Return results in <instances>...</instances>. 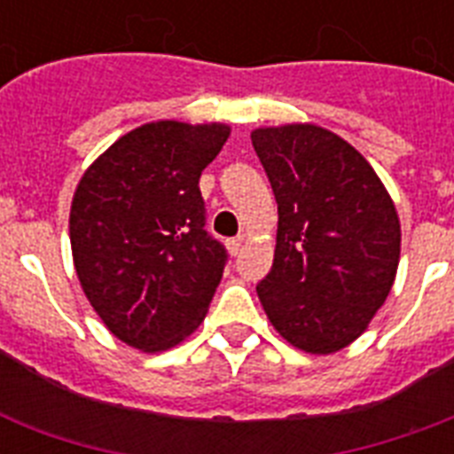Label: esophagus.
Masks as SVG:
<instances>
[{
    "label": "esophagus",
    "mask_w": 454,
    "mask_h": 454,
    "mask_svg": "<svg viewBox=\"0 0 454 454\" xmlns=\"http://www.w3.org/2000/svg\"><path fill=\"white\" fill-rule=\"evenodd\" d=\"M242 242H245V238H233V240H228L226 245H228V252H231V254H238V252H240V247H242Z\"/></svg>",
    "instance_id": "34e87169"
}]
</instances>
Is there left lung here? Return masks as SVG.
Masks as SVG:
<instances>
[{
  "instance_id": "8db88e82",
  "label": "left lung",
  "mask_w": 454,
  "mask_h": 454,
  "mask_svg": "<svg viewBox=\"0 0 454 454\" xmlns=\"http://www.w3.org/2000/svg\"><path fill=\"white\" fill-rule=\"evenodd\" d=\"M278 202L273 269L256 294L294 348L330 356L367 330L394 287L401 219L348 141L310 122L252 129Z\"/></svg>"
}]
</instances>
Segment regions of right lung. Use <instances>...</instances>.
<instances>
[{
    "label": "right lung",
    "instance_id": "add662e5",
    "mask_svg": "<svg viewBox=\"0 0 454 454\" xmlns=\"http://www.w3.org/2000/svg\"><path fill=\"white\" fill-rule=\"evenodd\" d=\"M231 124L157 120L89 164L70 205V247L82 292L110 334L144 353L198 330L226 252L205 231L200 174Z\"/></svg>",
    "mask_w": 454,
    "mask_h": 454
}]
</instances>
